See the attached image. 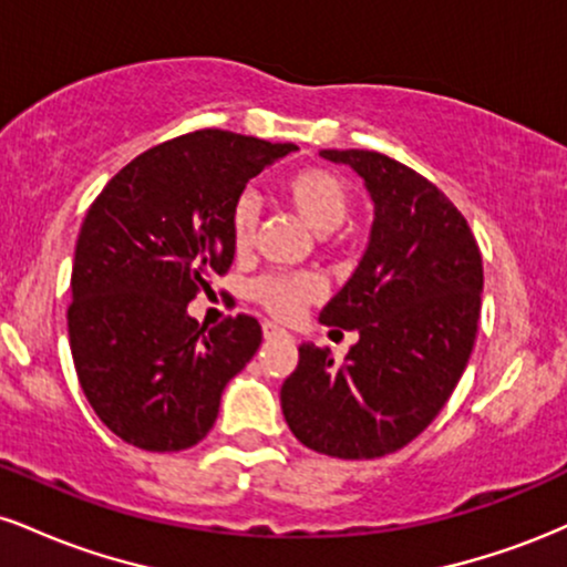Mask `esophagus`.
<instances>
[{"instance_id":"1","label":"esophagus","mask_w":567,"mask_h":567,"mask_svg":"<svg viewBox=\"0 0 567 567\" xmlns=\"http://www.w3.org/2000/svg\"><path fill=\"white\" fill-rule=\"evenodd\" d=\"M288 333H285L282 328H277L275 322H264V338L266 341H271V338H285Z\"/></svg>"}]
</instances>
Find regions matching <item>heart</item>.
<instances>
[{"mask_svg": "<svg viewBox=\"0 0 567 567\" xmlns=\"http://www.w3.org/2000/svg\"><path fill=\"white\" fill-rule=\"evenodd\" d=\"M282 197L298 213L309 229L317 234L336 231L349 213V188L341 178L320 167H303L282 181ZM258 224V202L245 194L234 202L229 231L231 243L239 252L252 245ZM252 298L264 306L277 320H296L306 309V303L322 296L320 279L309 275H266L252 282Z\"/></svg>", "mask_w": 567, "mask_h": 567, "instance_id": "obj_1", "label": "heart"}]
</instances>
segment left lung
I'll return each mask as SVG.
<instances>
[{
  "mask_svg": "<svg viewBox=\"0 0 567 567\" xmlns=\"http://www.w3.org/2000/svg\"><path fill=\"white\" fill-rule=\"evenodd\" d=\"M373 199L365 256L320 322L357 330L343 365L298 347L279 402L290 432L333 458H381L432 424L470 362L483 258L466 218L424 175L365 148H322Z\"/></svg>",
  "mask_w": 567,
  "mask_h": 567,
  "instance_id": "left-lung-1",
  "label": "left lung"
}]
</instances>
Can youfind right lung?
<instances>
[{"label": "right lung", "instance_id": "obj_1", "mask_svg": "<svg viewBox=\"0 0 567 567\" xmlns=\"http://www.w3.org/2000/svg\"><path fill=\"white\" fill-rule=\"evenodd\" d=\"M296 148L197 130L143 152L90 205L71 271L69 343L84 396L120 440L175 453L216 424L226 383L264 333L247 315L207 330L188 303L229 271V218L247 181Z\"/></svg>", "mask_w": 567, "mask_h": 567}]
</instances>
